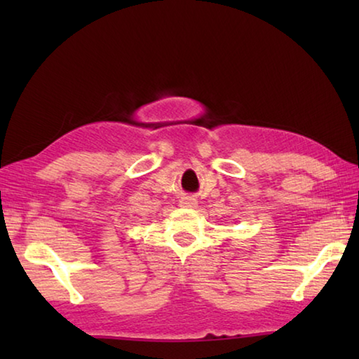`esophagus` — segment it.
Here are the masks:
<instances>
[{"instance_id": "obj_1", "label": "esophagus", "mask_w": 359, "mask_h": 359, "mask_svg": "<svg viewBox=\"0 0 359 359\" xmlns=\"http://www.w3.org/2000/svg\"><path fill=\"white\" fill-rule=\"evenodd\" d=\"M180 204L184 205V208H196V199L191 198V196H185L184 199H182Z\"/></svg>"}]
</instances>
